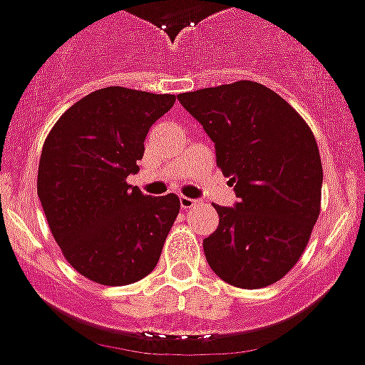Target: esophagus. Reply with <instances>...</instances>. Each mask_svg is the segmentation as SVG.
Returning a JSON list of instances; mask_svg holds the SVG:
<instances>
[{"label": "esophagus", "instance_id": "obj_1", "mask_svg": "<svg viewBox=\"0 0 365 365\" xmlns=\"http://www.w3.org/2000/svg\"><path fill=\"white\" fill-rule=\"evenodd\" d=\"M198 200H195V198H189V197H180V206H182L183 210H191L192 206H197Z\"/></svg>", "mask_w": 365, "mask_h": 365}]
</instances>
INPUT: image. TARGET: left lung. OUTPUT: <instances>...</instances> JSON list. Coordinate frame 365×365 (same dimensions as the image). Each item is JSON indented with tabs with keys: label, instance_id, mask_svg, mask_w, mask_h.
Wrapping results in <instances>:
<instances>
[{
	"label": "left lung",
	"instance_id": "8db88e82",
	"mask_svg": "<svg viewBox=\"0 0 365 365\" xmlns=\"http://www.w3.org/2000/svg\"><path fill=\"white\" fill-rule=\"evenodd\" d=\"M215 144L238 202L204 238L210 268L240 289L274 285L298 262L321 213L322 163L304 118L251 80L178 96Z\"/></svg>",
	"mask_w": 365,
	"mask_h": 365
}]
</instances>
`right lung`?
Here are the masks:
<instances>
[{
  "label": "right lung",
  "instance_id": "right-lung-1",
  "mask_svg": "<svg viewBox=\"0 0 365 365\" xmlns=\"http://www.w3.org/2000/svg\"><path fill=\"white\" fill-rule=\"evenodd\" d=\"M176 96L121 86L91 91L65 112L44 140L37 195L73 268L99 285L140 281L157 266L180 198L146 197L127 183L138 173L150 127Z\"/></svg>",
  "mask_w": 365,
  "mask_h": 365
}]
</instances>
